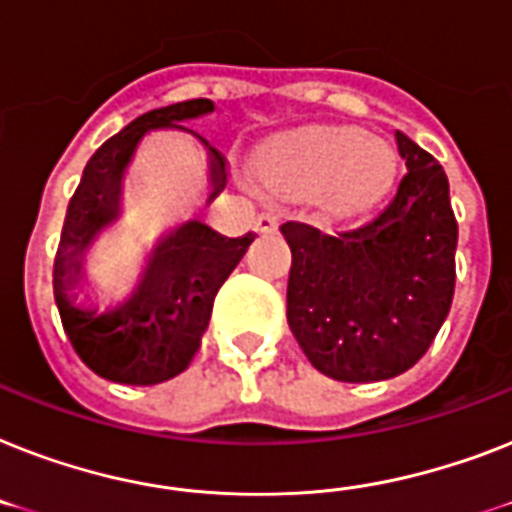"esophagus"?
I'll return each instance as SVG.
<instances>
[{
    "label": "esophagus",
    "mask_w": 512,
    "mask_h": 512,
    "mask_svg": "<svg viewBox=\"0 0 512 512\" xmlns=\"http://www.w3.org/2000/svg\"><path fill=\"white\" fill-rule=\"evenodd\" d=\"M257 231H260V234H276L278 231L276 215H270V213L260 215V218H257Z\"/></svg>",
    "instance_id": "esophagus-1"
}]
</instances>
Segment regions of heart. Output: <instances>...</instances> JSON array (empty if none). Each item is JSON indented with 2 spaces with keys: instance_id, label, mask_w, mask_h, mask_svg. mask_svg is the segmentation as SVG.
I'll return each mask as SVG.
<instances>
[{
  "instance_id": "heart-1",
  "label": "heart",
  "mask_w": 512,
  "mask_h": 512,
  "mask_svg": "<svg viewBox=\"0 0 512 512\" xmlns=\"http://www.w3.org/2000/svg\"><path fill=\"white\" fill-rule=\"evenodd\" d=\"M392 168V152L355 128H297L263 152V176L273 189L289 197L321 191L334 207H357L376 197Z\"/></svg>"
}]
</instances>
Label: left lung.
I'll return each instance as SVG.
<instances>
[{"mask_svg":"<svg viewBox=\"0 0 512 512\" xmlns=\"http://www.w3.org/2000/svg\"><path fill=\"white\" fill-rule=\"evenodd\" d=\"M394 136L407 173L376 218L334 236L294 220L281 226L292 249L286 321L307 360L347 384L413 368L455 294L450 181L426 149Z\"/></svg>","mask_w":512,"mask_h":512,"instance_id":"left-lung-1","label":"left lung"}]
</instances>
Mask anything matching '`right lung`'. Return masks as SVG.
I'll use <instances>...</instances> for the list:
<instances>
[{
  "mask_svg": "<svg viewBox=\"0 0 512 512\" xmlns=\"http://www.w3.org/2000/svg\"><path fill=\"white\" fill-rule=\"evenodd\" d=\"M213 110L210 99H189L139 115L91 155L70 199L54 257V302L78 357L115 384H162L189 368L210 323L215 294L255 242L252 234L228 239L199 220H189L152 247L139 284L120 305L99 310L76 302V289L86 278V249L123 213V178L139 141L157 128L197 136L181 123ZM197 139L210 160L213 202L226 186V162L202 136Z\"/></svg>",
  "mask_w": 512,
  "mask_h": 512,
  "instance_id": "1",
  "label": "right lung"
}]
</instances>
